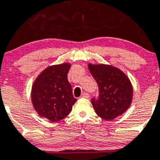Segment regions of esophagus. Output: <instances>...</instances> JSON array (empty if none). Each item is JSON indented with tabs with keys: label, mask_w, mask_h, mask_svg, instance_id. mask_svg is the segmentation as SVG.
<instances>
[{
	"label": "esophagus",
	"mask_w": 160,
	"mask_h": 160,
	"mask_svg": "<svg viewBox=\"0 0 160 160\" xmlns=\"http://www.w3.org/2000/svg\"><path fill=\"white\" fill-rule=\"evenodd\" d=\"M82 98H89V94L87 93V92H84L83 93V95H81Z\"/></svg>",
	"instance_id": "34e87169"
}]
</instances>
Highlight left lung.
Listing matches in <instances>:
<instances>
[{
  "instance_id": "8db88e82",
  "label": "left lung",
  "mask_w": 160,
  "mask_h": 160,
  "mask_svg": "<svg viewBox=\"0 0 160 160\" xmlns=\"http://www.w3.org/2000/svg\"><path fill=\"white\" fill-rule=\"evenodd\" d=\"M88 68L98 87V97L92 98L95 113L105 120H114L130 106L132 84L121 70L110 65L89 64Z\"/></svg>"
}]
</instances>
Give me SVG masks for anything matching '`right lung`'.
Instances as JSON below:
<instances>
[{
  "instance_id": "add662e5",
  "label": "right lung",
  "mask_w": 160,
  "mask_h": 160,
  "mask_svg": "<svg viewBox=\"0 0 160 160\" xmlns=\"http://www.w3.org/2000/svg\"><path fill=\"white\" fill-rule=\"evenodd\" d=\"M68 63L48 67L37 77L31 90V99L41 117L58 122L69 114L77 98L68 81Z\"/></svg>"
}]
</instances>
